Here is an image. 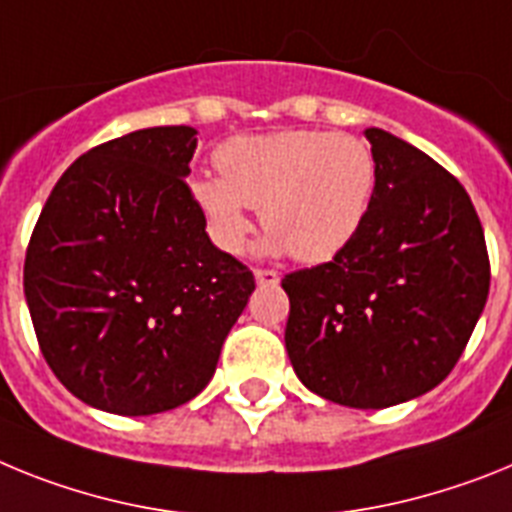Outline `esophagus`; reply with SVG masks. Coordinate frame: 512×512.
Here are the masks:
<instances>
[{
    "label": "esophagus",
    "instance_id": "obj_1",
    "mask_svg": "<svg viewBox=\"0 0 512 512\" xmlns=\"http://www.w3.org/2000/svg\"><path fill=\"white\" fill-rule=\"evenodd\" d=\"M255 281L260 283V286H278L281 283V275L275 273V270H255Z\"/></svg>",
    "mask_w": 512,
    "mask_h": 512
}]
</instances>
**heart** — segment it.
Instances as JSON below:
<instances>
[{
	"mask_svg": "<svg viewBox=\"0 0 512 512\" xmlns=\"http://www.w3.org/2000/svg\"><path fill=\"white\" fill-rule=\"evenodd\" d=\"M221 175L190 180V198L219 250L239 255L252 211L268 229L262 255L306 265L335 260L361 234L376 195V157L350 133L286 128L224 141L213 154Z\"/></svg>",
	"mask_w": 512,
	"mask_h": 512,
	"instance_id": "heart-1",
	"label": "heart"
}]
</instances>
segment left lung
I'll return each instance as SVG.
<instances>
[{"instance_id": "1", "label": "left lung", "mask_w": 512, "mask_h": 512, "mask_svg": "<svg viewBox=\"0 0 512 512\" xmlns=\"http://www.w3.org/2000/svg\"><path fill=\"white\" fill-rule=\"evenodd\" d=\"M376 195L361 234L283 278L286 350L301 384L355 410L435 389L464 353L490 293V257L461 182L425 151L366 128Z\"/></svg>"}]
</instances>
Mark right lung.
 I'll return each instance as SVG.
<instances>
[{
    "instance_id": "add662e5",
    "label": "right lung",
    "mask_w": 512,
    "mask_h": 512,
    "mask_svg": "<svg viewBox=\"0 0 512 512\" xmlns=\"http://www.w3.org/2000/svg\"><path fill=\"white\" fill-rule=\"evenodd\" d=\"M195 136L157 126L90 149L30 237L25 301L43 358L95 410L157 415L201 394L255 291L190 198Z\"/></svg>"
}]
</instances>
